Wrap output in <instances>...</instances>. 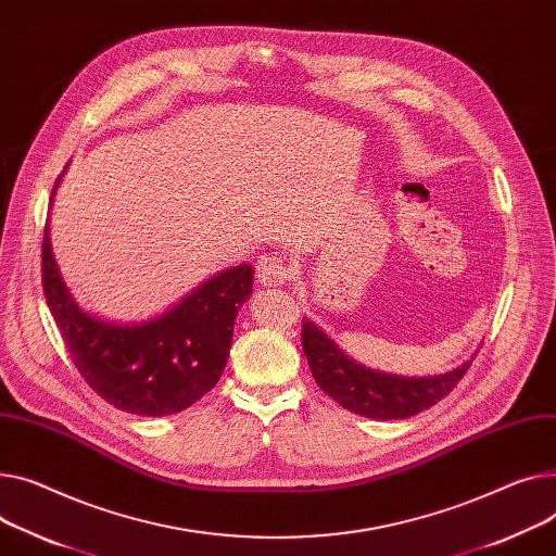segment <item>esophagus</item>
<instances>
[{
    "instance_id": "1",
    "label": "esophagus",
    "mask_w": 556,
    "mask_h": 556,
    "mask_svg": "<svg viewBox=\"0 0 556 556\" xmlns=\"http://www.w3.org/2000/svg\"><path fill=\"white\" fill-rule=\"evenodd\" d=\"M256 277L264 286H283L292 277V268L283 254H262L258 256Z\"/></svg>"
}]
</instances>
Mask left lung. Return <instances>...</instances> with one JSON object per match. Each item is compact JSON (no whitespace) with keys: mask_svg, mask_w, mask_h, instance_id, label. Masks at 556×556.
Listing matches in <instances>:
<instances>
[{"mask_svg":"<svg viewBox=\"0 0 556 556\" xmlns=\"http://www.w3.org/2000/svg\"><path fill=\"white\" fill-rule=\"evenodd\" d=\"M302 346L319 389L340 402L344 409L376 420H402L429 409L454 391L471 364V359H467L454 371L429 378L374 371L351 359L308 317L302 319Z\"/></svg>","mask_w":556,"mask_h":556,"instance_id":"1","label":"left lung"}]
</instances>
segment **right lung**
<instances>
[{
  "label": "right lung",
  "instance_id": "1",
  "mask_svg": "<svg viewBox=\"0 0 556 556\" xmlns=\"http://www.w3.org/2000/svg\"><path fill=\"white\" fill-rule=\"evenodd\" d=\"M252 279L254 268L239 264L203 281L154 319L116 324L83 311L73 300L55 264L49 224L45 226L42 286L49 311L85 382L127 414H178L218 382Z\"/></svg>",
  "mask_w": 556,
  "mask_h": 556
}]
</instances>
